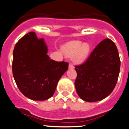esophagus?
Wrapping results in <instances>:
<instances>
[{
	"instance_id": "obj_1",
	"label": "esophagus",
	"mask_w": 129,
	"mask_h": 129,
	"mask_svg": "<svg viewBox=\"0 0 129 129\" xmlns=\"http://www.w3.org/2000/svg\"><path fill=\"white\" fill-rule=\"evenodd\" d=\"M74 66H73L72 63H69V69H74Z\"/></svg>"
}]
</instances>
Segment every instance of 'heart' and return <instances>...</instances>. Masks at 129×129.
I'll return each instance as SVG.
<instances>
[{"label": "heart", "instance_id": "1", "mask_svg": "<svg viewBox=\"0 0 129 129\" xmlns=\"http://www.w3.org/2000/svg\"><path fill=\"white\" fill-rule=\"evenodd\" d=\"M62 51L68 56H72V60L75 63H81L86 60L91 50L89 44L82 43L79 40H73L63 45Z\"/></svg>", "mask_w": 129, "mask_h": 129}]
</instances>
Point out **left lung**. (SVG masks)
I'll use <instances>...</instances> for the list:
<instances>
[{
	"label": "left lung",
	"instance_id": "obj_1",
	"mask_svg": "<svg viewBox=\"0 0 129 129\" xmlns=\"http://www.w3.org/2000/svg\"><path fill=\"white\" fill-rule=\"evenodd\" d=\"M75 67V86L79 97L89 102L101 101L111 93L117 82L120 68L117 48L110 39H104L84 63Z\"/></svg>",
	"mask_w": 129,
	"mask_h": 129
}]
</instances>
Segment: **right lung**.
I'll use <instances>...</instances> for the list:
<instances>
[{
  "label": "right lung",
  "mask_w": 129,
  "mask_h": 129,
  "mask_svg": "<svg viewBox=\"0 0 129 129\" xmlns=\"http://www.w3.org/2000/svg\"><path fill=\"white\" fill-rule=\"evenodd\" d=\"M44 39L34 32L25 35L13 52L12 72L20 92L33 101H45L54 95L57 83L69 67L67 62L50 59Z\"/></svg>",
  "instance_id": "obj_1"
}]
</instances>
